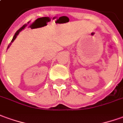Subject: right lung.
Returning <instances> with one entry per match:
<instances>
[{"mask_svg":"<svg viewBox=\"0 0 123 123\" xmlns=\"http://www.w3.org/2000/svg\"><path fill=\"white\" fill-rule=\"evenodd\" d=\"M27 25H23V27H22L20 28V29H18V31H17V32H16V33H15V35H14V36H13V38H12V39L11 42V43H10V44H9V45H8V47H7V49H8V48H9V47H10V46H11V45L12 43V42H13V41H14L15 40V39H16V38H17V35H18L19 34V33H20V32H21V31H23V29H25V27H27Z\"/></svg>","mask_w":123,"mask_h":123,"instance_id":"add662e5","label":"right lung"}]
</instances>
